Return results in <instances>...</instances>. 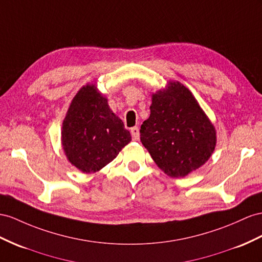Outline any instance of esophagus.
Returning a JSON list of instances; mask_svg holds the SVG:
<instances>
[{"instance_id": "34e87169", "label": "esophagus", "mask_w": 262, "mask_h": 262, "mask_svg": "<svg viewBox=\"0 0 262 262\" xmlns=\"http://www.w3.org/2000/svg\"><path fill=\"white\" fill-rule=\"evenodd\" d=\"M130 134H132V137L134 140H137L139 139V129L138 127H133V128H130Z\"/></svg>"}]
</instances>
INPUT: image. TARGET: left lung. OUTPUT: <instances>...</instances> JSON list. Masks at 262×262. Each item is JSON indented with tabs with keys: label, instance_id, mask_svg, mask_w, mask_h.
Masks as SVG:
<instances>
[{
	"label": "left lung",
	"instance_id": "1",
	"mask_svg": "<svg viewBox=\"0 0 262 262\" xmlns=\"http://www.w3.org/2000/svg\"><path fill=\"white\" fill-rule=\"evenodd\" d=\"M140 142L170 177L203 166L216 147V129L196 98L179 82L152 94L150 115L140 126Z\"/></svg>",
	"mask_w": 262,
	"mask_h": 262
}]
</instances>
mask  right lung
<instances>
[{
  "mask_svg": "<svg viewBox=\"0 0 262 262\" xmlns=\"http://www.w3.org/2000/svg\"><path fill=\"white\" fill-rule=\"evenodd\" d=\"M130 140V133L96 86H83L74 96L62 127V145L70 163L83 172H96Z\"/></svg>",
  "mask_w": 262,
  "mask_h": 262,
  "instance_id": "obj_1",
  "label": "right lung"
}]
</instances>
